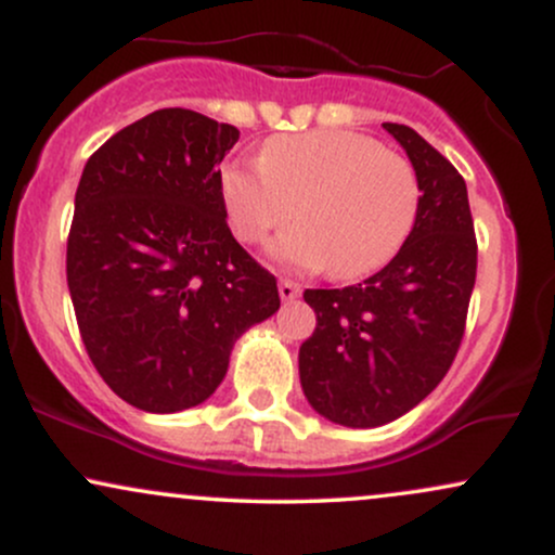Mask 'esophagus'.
<instances>
[{
  "label": "esophagus",
  "mask_w": 555,
  "mask_h": 555,
  "mask_svg": "<svg viewBox=\"0 0 555 555\" xmlns=\"http://www.w3.org/2000/svg\"><path fill=\"white\" fill-rule=\"evenodd\" d=\"M299 295V286L295 282H289V279H282L279 282V297L284 299V302H292Z\"/></svg>",
  "instance_id": "obj_1"
}]
</instances>
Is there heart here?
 Returning <instances> with one entry per match:
<instances>
[{
  "mask_svg": "<svg viewBox=\"0 0 555 555\" xmlns=\"http://www.w3.org/2000/svg\"><path fill=\"white\" fill-rule=\"evenodd\" d=\"M221 195L237 240L260 242L297 214L299 227L271 242V256L358 279L384 269L410 237L420 182L404 156L371 135L310 130L271 138L260 162L229 164Z\"/></svg>",
  "mask_w": 555,
  "mask_h": 555,
  "instance_id": "heart-1",
  "label": "heart"
}]
</instances>
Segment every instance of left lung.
Wrapping results in <instances>:
<instances>
[{
	"instance_id": "obj_1",
	"label": "left lung",
	"mask_w": 555,
	"mask_h": 555,
	"mask_svg": "<svg viewBox=\"0 0 555 555\" xmlns=\"http://www.w3.org/2000/svg\"><path fill=\"white\" fill-rule=\"evenodd\" d=\"M384 130L406 151L423 193L410 237L362 284L302 295L318 323L299 347V384L318 415L347 428L391 423L441 384L477 273L462 175L412 127Z\"/></svg>"
}]
</instances>
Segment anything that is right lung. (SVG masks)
<instances>
[{
  "label": "right lung",
  "mask_w": 555,
  "mask_h": 555,
  "mask_svg": "<svg viewBox=\"0 0 555 555\" xmlns=\"http://www.w3.org/2000/svg\"><path fill=\"white\" fill-rule=\"evenodd\" d=\"M240 130L158 109L112 135L82 169L67 286L88 358L143 412L206 401L234 341L279 310L276 279L227 227L221 171Z\"/></svg>",
  "instance_id": "add662e5"
}]
</instances>
